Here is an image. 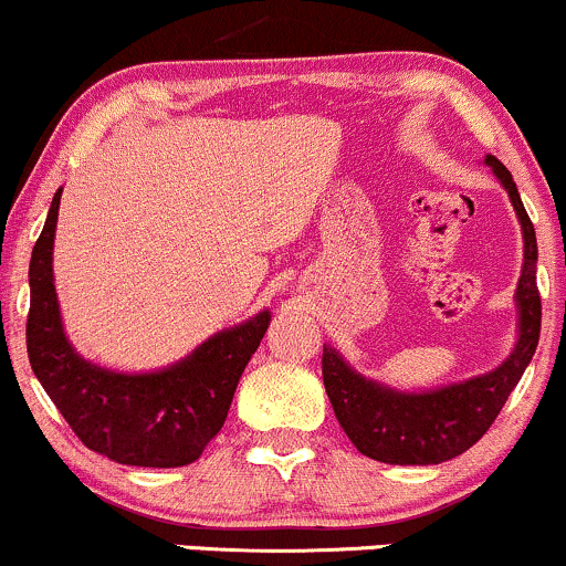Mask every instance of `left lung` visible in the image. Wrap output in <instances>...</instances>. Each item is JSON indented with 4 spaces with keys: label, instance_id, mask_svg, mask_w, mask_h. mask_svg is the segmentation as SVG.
I'll list each match as a JSON object with an SVG mask.
<instances>
[{
    "label": "left lung",
    "instance_id": "8db88e82",
    "mask_svg": "<svg viewBox=\"0 0 566 566\" xmlns=\"http://www.w3.org/2000/svg\"><path fill=\"white\" fill-rule=\"evenodd\" d=\"M486 165L505 186L524 231V269L518 279V343L495 373L431 394H396L356 375L333 348H324L322 378L335 418L354 447L391 465H437L458 458L490 431L516 382L522 380L541 340L535 226L524 210L505 165L490 154Z\"/></svg>",
    "mask_w": 566,
    "mask_h": 566
}]
</instances>
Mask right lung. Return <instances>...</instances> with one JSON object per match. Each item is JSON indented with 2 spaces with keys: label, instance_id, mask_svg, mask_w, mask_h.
Listing matches in <instances>:
<instances>
[{
  "label": "right lung",
  "instance_id": "add662e5",
  "mask_svg": "<svg viewBox=\"0 0 566 566\" xmlns=\"http://www.w3.org/2000/svg\"><path fill=\"white\" fill-rule=\"evenodd\" d=\"M63 191V188H61ZM61 191L31 252L25 348L34 375L84 447L122 465L175 469L205 452L223 428L247 361L271 314L226 329L170 369L119 375L84 361L63 335L53 284V239Z\"/></svg>",
  "mask_w": 566,
  "mask_h": 566
}]
</instances>
